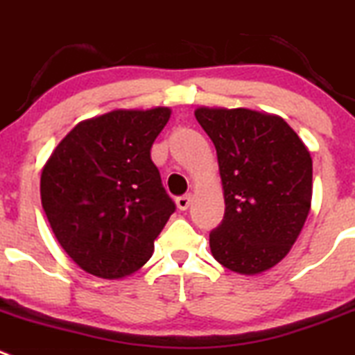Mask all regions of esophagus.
Returning a JSON list of instances; mask_svg holds the SVG:
<instances>
[{"mask_svg": "<svg viewBox=\"0 0 355 355\" xmlns=\"http://www.w3.org/2000/svg\"><path fill=\"white\" fill-rule=\"evenodd\" d=\"M191 200H193V195L187 193V195H183V197L175 198V205H178V209H180V211H187V209L190 207Z\"/></svg>", "mask_w": 355, "mask_h": 355, "instance_id": "34e87169", "label": "esophagus"}]
</instances>
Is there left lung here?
I'll list each match as a JSON object with an SVG mask.
<instances>
[{"mask_svg":"<svg viewBox=\"0 0 355 355\" xmlns=\"http://www.w3.org/2000/svg\"><path fill=\"white\" fill-rule=\"evenodd\" d=\"M195 118L214 143L225 216L209 235L225 268L258 275L288 256L312 204V157L279 114L205 107Z\"/></svg>","mask_w":355,"mask_h":355,"instance_id":"obj_1","label":"left lung"}]
</instances>
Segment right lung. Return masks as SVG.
Segmentation results:
<instances>
[{"label":"right lung","mask_w":355,"mask_h":355,"mask_svg":"<svg viewBox=\"0 0 355 355\" xmlns=\"http://www.w3.org/2000/svg\"><path fill=\"white\" fill-rule=\"evenodd\" d=\"M171 107L113 110L76 123L45 162L42 205L71 259L101 279L132 275L151 258L175 205L151 162Z\"/></svg>","instance_id":"add662e5"}]
</instances>
